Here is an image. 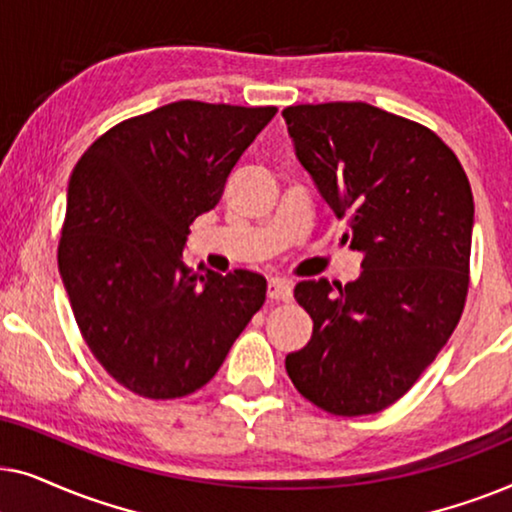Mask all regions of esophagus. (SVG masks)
Returning a JSON list of instances; mask_svg holds the SVG:
<instances>
[{
  "label": "esophagus",
  "instance_id": "obj_1",
  "mask_svg": "<svg viewBox=\"0 0 512 512\" xmlns=\"http://www.w3.org/2000/svg\"><path fill=\"white\" fill-rule=\"evenodd\" d=\"M293 296V282L282 277H272L268 282V298L272 303H279V300H291Z\"/></svg>",
  "mask_w": 512,
  "mask_h": 512
}]
</instances>
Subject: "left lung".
<instances>
[{
  "instance_id": "obj_1",
  "label": "left lung",
  "mask_w": 512,
  "mask_h": 512,
  "mask_svg": "<svg viewBox=\"0 0 512 512\" xmlns=\"http://www.w3.org/2000/svg\"><path fill=\"white\" fill-rule=\"evenodd\" d=\"M300 165L345 216L361 275L338 293L296 284L312 338L286 356L293 387L342 417L396 403L459 324L468 293L473 193L450 146L424 125L366 102L282 111Z\"/></svg>"
}]
</instances>
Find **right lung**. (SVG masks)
<instances>
[{"mask_svg": "<svg viewBox=\"0 0 512 512\" xmlns=\"http://www.w3.org/2000/svg\"><path fill=\"white\" fill-rule=\"evenodd\" d=\"M275 114L172 102L114 125L76 163L58 268L83 340L125 389L165 401L205 387L265 303V277L193 270L184 247Z\"/></svg>", "mask_w": 512, "mask_h": 512, "instance_id": "right-lung-1", "label": "right lung"}]
</instances>
